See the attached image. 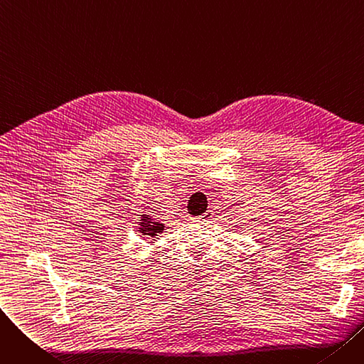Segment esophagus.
Here are the masks:
<instances>
[{
	"mask_svg": "<svg viewBox=\"0 0 364 364\" xmlns=\"http://www.w3.org/2000/svg\"><path fill=\"white\" fill-rule=\"evenodd\" d=\"M213 218V213L211 211H206L203 215H200V217H198L196 218V221H202V223H206V221H209Z\"/></svg>",
	"mask_w": 364,
	"mask_h": 364,
	"instance_id": "34e87169",
	"label": "esophagus"
}]
</instances>
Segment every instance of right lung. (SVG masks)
Masks as SVG:
<instances>
[{"mask_svg":"<svg viewBox=\"0 0 364 364\" xmlns=\"http://www.w3.org/2000/svg\"><path fill=\"white\" fill-rule=\"evenodd\" d=\"M139 217H140V220L137 224V228H139L137 232L140 233V236L155 237L164 232L165 224L161 223L158 218H153L150 214H141Z\"/></svg>","mask_w":364,"mask_h":364,"instance_id":"1","label":"right lung"}]
</instances>
